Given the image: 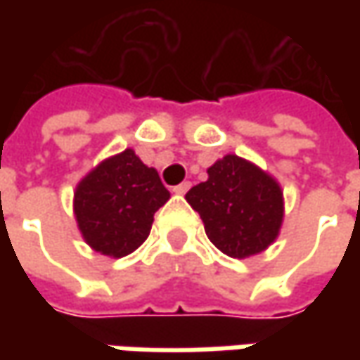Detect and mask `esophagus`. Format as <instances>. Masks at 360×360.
I'll list each match as a JSON object with an SVG mask.
<instances>
[{
	"instance_id": "obj_1",
	"label": "esophagus",
	"mask_w": 360,
	"mask_h": 360,
	"mask_svg": "<svg viewBox=\"0 0 360 360\" xmlns=\"http://www.w3.org/2000/svg\"><path fill=\"white\" fill-rule=\"evenodd\" d=\"M190 186H192L190 182H182V184H178V186H174L172 190H174V192H176V194H186L188 190H190Z\"/></svg>"
}]
</instances>
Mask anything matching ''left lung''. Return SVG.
I'll return each mask as SVG.
<instances>
[{"label": "left lung", "mask_w": 360, "mask_h": 360, "mask_svg": "<svg viewBox=\"0 0 360 360\" xmlns=\"http://www.w3.org/2000/svg\"><path fill=\"white\" fill-rule=\"evenodd\" d=\"M186 200L200 214L210 242L232 258L266 250L283 226L281 184L236 154L214 162L208 180L190 188Z\"/></svg>", "instance_id": "left-lung-1"}]
</instances>
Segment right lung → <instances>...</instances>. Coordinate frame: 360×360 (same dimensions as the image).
Masks as SVG:
<instances>
[{"label": "right lung", "mask_w": 360, "mask_h": 360, "mask_svg": "<svg viewBox=\"0 0 360 360\" xmlns=\"http://www.w3.org/2000/svg\"><path fill=\"white\" fill-rule=\"evenodd\" d=\"M168 198L158 172L128 148L100 162L77 184V229L96 252L122 258L148 238L156 210Z\"/></svg>", "instance_id": "obj_1"}]
</instances>
